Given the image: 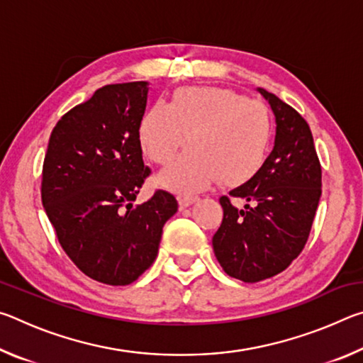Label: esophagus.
<instances>
[{"label":"esophagus","instance_id":"obj_1","mask_svg":"<svg viewBox=\"0 0 363 363\" xmlns=\"http://www.w3.org/2000/svg\"><path fill=\"white\" fill-rule=\"evenodd\" d=\"M199 200V196H195V195H182V196H179V206L181 208H187V206H190L194 203V201H196Z\"/></svg>","mask_w":363,"mask_h":363}]
</instances>
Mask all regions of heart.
Instances as JSON below:
<instances>
[{
	"label": "heart",
	"mask_w": 363,
	"mask_h": 363,
	"mask_svg": "<svg viewBox=\"0 0 363 363\" xmlns=\"http://www.w3.org/2000/svg\"><path fill=\"white\" fill-rule=\"evenodd\" d=\"M192 145L160 174L164 187L192 194L214 179L233 186L250 179L266 160L272 118L257 99L216 86L177 89L169 104L157 102L139 125L147 157L168 164L181 147Z\"/></svg>",
	"instance_id": "b5f03b06"
}]
</instances>
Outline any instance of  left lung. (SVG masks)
I'll use <instances>...</instances> for the list:
<instances>
[{"label":"left lung","instance_id":"8db88e82","mask_svg":"<svg viewBox=\"0 0 363 363\" xmlns=\"http://www.w3.org/2000/svg\"><path fill=\"white\" fill-rule=\"evenodd\" d=\"M277 121L275 145L257 173L220 196L224 216L213 250L227 275L245 284L274 277L296 259L309 238L322 195V167L307 121L277 96L257 89Z\"/></svg>","mask_w":363,"mask_h":363}]
</instances>
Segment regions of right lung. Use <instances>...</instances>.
Masks as SVG:
<instances>
[{
    "instance_id": "obj_1",
    "label": "right lung",
    "mask_w": 363,
    "mask_h": 363,
    "mask_svg": "<svg viewBox=\"0 0 363 363\" xmlns=\"http://www.w3.org/2000/svg\"><path fill=\"white\" fill-rule=\"evenodd\" d=\"M147 82L107 84L54 126L43 163L41 201L60 247L89 279L130 285L152 266L174 195L157 190L133 206L150 168L139 125Z\"/></svg>"
}]
</instances>
